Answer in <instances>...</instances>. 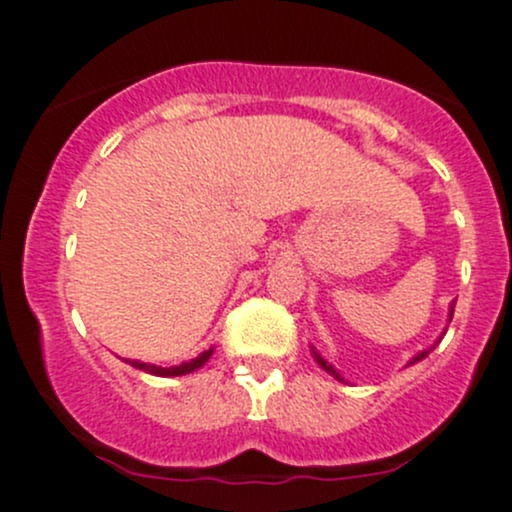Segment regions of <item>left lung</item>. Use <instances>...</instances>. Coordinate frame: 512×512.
<instances>
[{"instance_id": "8db88e82", "label": "left lung", "mask_w": 512, "mask_h": 512, "mask_svg": "<svg viewBox=\"0 0 512 512\" xmlns=\"http://www.w3.org/2000/svg\"><path fill=\"white\" fill-rule=\"evenodd\" d=\"M453 308H455V303H450V311H448V323H450V318H453ZM435 343H440V338H438V341H435ZM435 343H433V346H430V348H426V351L416 353V356H413V358H411V361H408V366H413V363L423 361V358H426V356H428V353H430V351H433V348H435ZM311 353H313V358H316V363H318V366H321V368H323V371H326V373H331V376H333V378H336V381H343V376H341V373H338V371H336V368H333V366H331V363H328V361H326V358H323V356H321V353H318V351H316V348H313V346H311Z\"/></svg>"}]
</instances>
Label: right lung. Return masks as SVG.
Masks as SVG:
<instances>
[{
    "label": "right lung",
    "instance_id": "obj_1",
    "mask_svg": "<svg viewBox=\"0 0 512 512\" xmlns=\"http://www.w3.org/2000/svg\"><path fill=\"white\" fill-rule=\"evenodd\" d=\"M211 353H214V348L199 353V356L191 358V361H184V363H179V366H169V368H161V366H154V363H144V361H131V358H126V363H129V366H134V368H139V371L151 373V376L174 378V376H186V373L199 371L201 366H206V361L211 358Z\"/></svg>",
    "mask_w": 512,
    "mask_h": 512
}]
</instances>
